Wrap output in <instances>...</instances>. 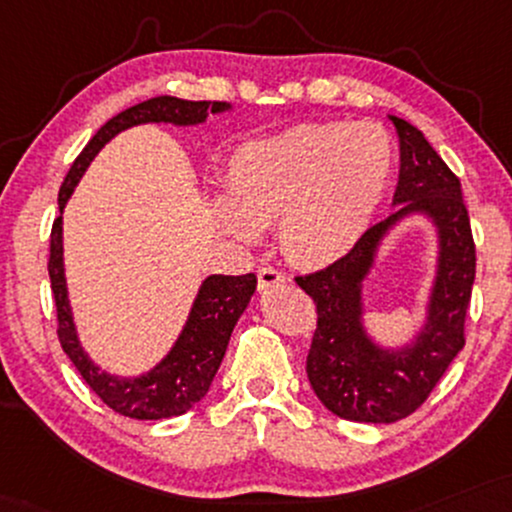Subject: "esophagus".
I'll return each instance as SVG.
<instances>
[{
    "label": "esophagus",
    "mask_w": 512,
    "mask_h": 512,
    "mask_svg": "<svg viewBox=\"0 0 512 512\" xmlns=\"http://www.w3.org/2000/svg\"><path fill=\"white\" fill-rule=\"evenodd\" d=\"M257 281H260V291H269V288L279 286V283L286 281V274L279 272V269L262 267L257 269Z\"/></svg>",
    "instance_id": "34e87169"
}]
</instances>
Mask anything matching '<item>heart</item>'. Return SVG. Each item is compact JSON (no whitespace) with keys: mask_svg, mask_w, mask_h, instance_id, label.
Wrapping results in <instances>:
<instances>
[{"mask_svg":"<svg viewBox=\"0 0 512 512\" xmlns=\"http://www.w3.org/2000/svg\"><path fill=\"white\" fill-rule=\"evenodd\" d=\"M391 135L379 123H298L238 147L226 190L212 200L219 229L252 245L279 221L281 248L329 264L360 240L389 186Z\"/></svg>","mask_w":512,"mask_h":512,"instance_id":"obj_1","label":"heart"}]
</instances>
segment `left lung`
I'll use <instances>...</instances> for the list:
<instances>
[{
  "label": "left lung",
  "mask_w": 512,
  "mask_h": 512,
  "mask_svg": "<svg viewBox=\"0 0 512 512\" xmlns=\"http://www.w3.org/2000/svg\"><path fill=\"white\" fill-rule=\"evenodd\" d=\"M398 135L396 207L362 233L346 257L322 272L298 276L317 305V331L307 353V379L326 410L350 422L389 424L427 400L465 346V312L474 283V243L458 176L422 131L389 116ZM435 229L437 257L421 326L400 347L377 342L366 326L364 281L385 238L405 218Z\"/></svg>",
  "instance_id": "left-lung-1"
}]
</instances>
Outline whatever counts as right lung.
I'll return each instance as SVG.
<instances>
[{
    "label": "right lung",
    "mask_w": 512,
    "mask_h": 512,
    "mask_svg": "<svg viewBox=\"0 0 512 512\" xmlns=\"http://www.w3.org/2000/svg\"><path fill=\"white\" fill-rule=\"evenodd\" d=\"M231 109L233 104L229 102H188L169 95L135 104V107L109 119L100 131L92 135V140L73 162L71 171L64 178V186L59 190V217L54 221L52 240H49V281H52L54 303H57V334L61 348L71 357L80 377L88 381L90 389L109 408L119 415L133 417V420H169V417H178L195 408L207 396L214 374L224 360L233 326L255 293L257 276H205L174 346L166 350L162 360L147 372L135 374V377H119V374L107 372L92 360L80 343L78 326L73 322L64 267L66 202L71 200L73 190H76L92 159L100 155L102 147L121 131L145 126V123H169V126L178 128L200 126L207 121L209 114H224Z\"/></svg>",
    "instance_id": "add662e5"
}]
</instances>
